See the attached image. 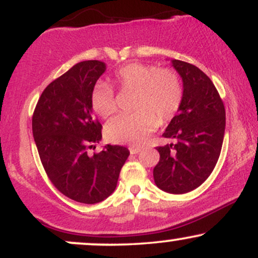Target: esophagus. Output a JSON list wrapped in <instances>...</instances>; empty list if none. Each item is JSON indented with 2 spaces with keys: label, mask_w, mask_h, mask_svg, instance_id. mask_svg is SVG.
<instances>
[{
  "label": "esophagus",
  "mask_w": 258,
  "mask_h": 258,
  "mask_svg": "<svg viewBox=\"0 0 258 258\" xmlns=\"http://www.w3.org/2000/svg\"><path fill=\"white\" fill-rule=\"evenodd\" d=\"M139 152H141V148H137V147L130 148V153H131V154H138Z\"/></svg>",
  "instance_id": "esophagus-1"
}]
</instances>
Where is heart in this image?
<instances>
[{"instance_id": "b5f03b06", "label": "heart", "mask_w": 258, "mask_h": 258, "mask_svg": "<svg viewBox=\"0 0 258 258\" xmlns=\"http://www.w3.org/2000/svg\"><path fill=\"white\" fill-rule=\"evenodd\" d=\"M112 85L121 91L137 92L133 114H121L105 126V137L117 144L141 146L162 122L171 120L182 104L183 86L179 76L171 69L156 65L131 63L114 74ZM92 110L106 119L116 111V100L111 87L94 86L91 92Z\"/></svg>"}]
</instances>
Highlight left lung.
I'll list each match as a JSON object with an SVG mask.
<instances>
[{"instance_id": "obj_1", "label": "left lung", "mask_w": 258, "mask_h": 258, "mask_svg": "<svg viewBox=\"0 0 258 258\" xmlns=\"http://www.w3.org/2000/svg\"><path fill=\"white\" fill-rule=\"evenodd\" d=\"M183 81L182 104L168 123L165 138L174 143L158 147L155 184L171 194H184L203 184L220 158L226 128V110L220 93L205 73L173 59Z\"/></svg>"}]
</instances>
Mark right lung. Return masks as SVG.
<instances>
[{"mask_svg": "<svg viewBox=\"0 0 258 258\" xmlns=\"http://www.w3.org/2000/svg\"><path fill=\"white\" fill-rule=\"evenodd\" d=\"M105 69L99 60L74 65L44 88L32 115V135L47 176L61 194L81 204L106 199L130 155L127 148L110 144L88 154L102 139L90 96Z\"/></svg>", "mask_w": 258, "mask_h": 258, "instance_id": "add662e5", "label": "right lung"}]
</instances>
